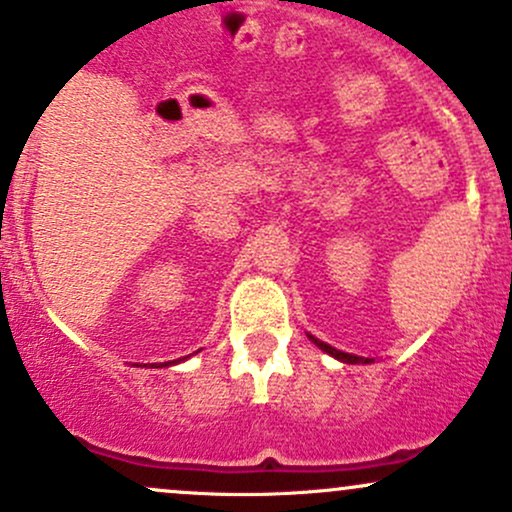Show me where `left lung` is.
I'll return each instance as SVG.
<instances>
[{
    "instance_id": "left-lung-1",
    "label": "left lung",
    "mask_w": 512,
    "mask_h": 512,
    "mask_svg": "<svg viewBox=\"0 0 512 512\" xmlns=\"http://www.w3.org/2000/svg\"><path fill=\"white\" fill-rule=\"evenodd\" d=\"M311 341H314L316 346L321 348V351H326L328 355H333V358L343 360V363H370V358H360V355H351V353L336 351V348H331V346H328V343H324V341H316L314 336H311Z\"/></svg>"
}]
</instances>
